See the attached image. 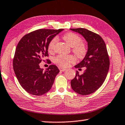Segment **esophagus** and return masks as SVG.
Here are the masks:
<instances>
[{
    "instance_id": "34e87169",
    "label": "esophagus",
    "mask_w": 125,
    "mask_h": 125,
    "mask_svg": "<svg viewBox=\"0 0 125 125\" xmlns=\"http://www.w3.org/2000/svg\"><path fill=\"white\" fill-rule=\"evenodd\" d=\"M58 68H59V69H60V71L61 72H64L65 70H66V69L63 68H61V67H59Z\"/></svg>"
}]
</instances>
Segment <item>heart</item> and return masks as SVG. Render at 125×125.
<instances>
[{
	"label": "heart",
	"instance_id": "b5f03b06",
	"mask_svg": "<svg viewBox=\"0 0 125 125\" xmlns=\"http://www.w3.org/2000/svg\"><path fill=\"white\" fill-rule=\"evenodd\" d=\"M63 39L68 45L72 47V51L78 58H83L88 52V48L86 44L82 42V39L79 36L73 32H69L63 36ZM57 39L54 37L49 42L48 51L50 53L54 52ZM76 57L72 54H59L53 58V62L60 67H68L71 63L76 62Z\"/></svg>",
	"mask_w": 125,
	"mask_h": 125
}]
</instances>
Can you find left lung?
<instances>
[{
	"instance_id": "8db88e82",
	"label": "left lung",
	"mask_w": 125,
	"mask_h": 125,
	"mask_svg": "<svg viewBox=\"0 0 125 125\" xmlns=\"http://www.w3.org/2000/svg\"><path fill=\"white\" fill-rule=\"evenodd\" d=\"M70 29L81 34L88 42L85 58L74 66L80 69L86 67L85 70L81 75L77 71L75 78L71 82L75 92L87 95L98 90L105 81L110 66L108 53L105 42L99 35L84 28Z\"/></svg>"
}]
</instances>
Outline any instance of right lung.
Here are the masks:
<instances>
[{"mask_svg":"<svg viewBox=\"0 0 125 125\" xmlns=\"http://www.w3.org/2000/svg\"><path fill=\"white\" fill-rule=\"evenodd\" d=\"M63 29H39L23 36L16 46L13 68L22 88L30 94L40 96L52 88L60 72L58 67L50 65L43 71L39 64L48 57V46L53 38ZM50 64V60H46Z\"/></svg>","mask_w":125,"mask_h":125,"instance_id":"1","label":"right lung"}]
</instances>
